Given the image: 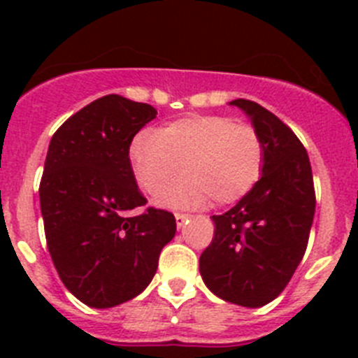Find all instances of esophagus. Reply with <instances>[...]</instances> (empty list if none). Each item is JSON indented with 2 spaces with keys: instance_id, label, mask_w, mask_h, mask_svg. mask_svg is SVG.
I'll list each match as a JSON object with an SVG mask.
<instances>
[{
  "instance_id": "34e87169",
  "label": "esophagus",
  "mask_w": 358,
  "mask_h": 358,
  "mask_svg": "<svg viewBox=\"0 0 358 358\" xmlns=\"http://www.w3.org/2000/svg\"><path fill=\"white\" fill-rule=\"evenodd\" d=\"M189 215L188 213H176V224L177 227H182L186 222H188Z\"/></svg>"
}]
</instances>
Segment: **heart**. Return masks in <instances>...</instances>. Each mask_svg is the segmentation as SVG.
<instances>
[{"instance_id": "1", "label": "heart", "mask_w": 358, "mask_h": 358, "mask_svg": "<svg viewBox=\"0 0 358 358\" xmlns=\"http://www.w3.org/2000/svg\"><path fill=\"white\" fill-rule=\"evenodd\" d=\"M132 173L145 194L157 195L185 170L181 182L157 197L164 208L229 206L260 181L267 148L260 131L229 116L192 115L143 131L129 148ZM185 166L182 167V164Z\"/></svg>"}]
</instances>
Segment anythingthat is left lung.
<instances>
[{
	"label": "left lung",
	"mask_w": 358,
	"mask_h": 358,
	"mask_svg": "<svg viewBox=\"0 0 358 358\" xmlns=\"http://www.w3.org/2000/svg\"><path fill=\"white\" fill-rule=\"evenodd\" d=\"M265 141L262 179L235 208L213 215L215 233L199 260L208 289L224 301L264 306L276 299L308 245L315 189L308 154L292 129L251 100H233Z\"/></svg>",
	"instance_id": "obj_1"
}]
</instances>
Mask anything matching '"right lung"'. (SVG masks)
I'll return each mask as SVG.
<instances>
[{"label":"right lung","mask_w":358,"mask_h":358,"mask_svg":"<svg viewBox=\"0 0 358 358\" xmlns=\"http://www.w3.org/2000/svg\"><path fill=\"white\" fill-rule=\"evenodd\" d=\"M148 103L107 94L69 116L50 141L39 199L59 278L93 308L122 305L147 289L176 217L145 208L129 147L156 118Z\"/></svg>","instance_id":"right-lung-1"}]
</instances>
